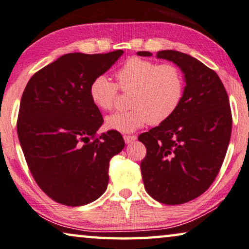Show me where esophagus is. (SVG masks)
I'll return each instance as SVG.
<instances>
[{
    "instance_id": "esophagus-1",
    "label": "esophagus",
    "mask_w": 249,
    "mask_h": 249,
    "mask_svg": "<svg viewBox=\"0 0 249 249\" xmlns=\"http://www.w3.org/2000/svg\"><path fill=\"white\" fill-rule=\"evenodd\" d=\"M124 142L125 143H128V145H129V143H131V142H135V140L137 139V137L136 136H124Z\"/></svg>"
}]
</instances>
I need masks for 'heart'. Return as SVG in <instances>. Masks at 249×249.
Here are the masks:
<instances>
[{
  "mask_svg": "<svg viewBox=\"0 0 249 249\" xmlns=\"http://www.w3.org/2000/svg\"><path fill=\"white\" fill-rule=\"evenodd\" d=\"M116 78L118 86L106 75L96 76L89 84V95L95 107L109 111L116 103L118 86L121 91H132V109L111 114L106 120L107 128L122 133L168 120L178 109L184 94L182 71L173 64L135 57L119 68Z\"/></svg>",
  "mask_w": 249,
  "mask_h": 249,
  "instance_id": "obj_1",
  "label": "heart"
}]
</instances>
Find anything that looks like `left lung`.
I'll list each match as a JSON object with an SVG mask.
<instances>
[{
    "label": "left lung",
    "instance_id": "1",
    "mask_svg": "<svg viewBox=\"0 0 249 249\" xmlns=\"http://www.w3.org/2000/svg\"><path fill=\"white\" fill-rule=\"evenodd\" d=\"M156 57L179 67L184 74V94L168 120L139 136L147 149L140 168L143 185L153 199L182 204L200 196L217 178L231 135V110L214 71L176 50H161Z\"/></svg>",
    "mask_w": 249,
    "mask_h": 249
}]
</instances>
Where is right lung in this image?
Instances as JSON below:
<instances>
[{
	"mask_svg": "<svg viewBox=\"0 0 249 249\" xmlns=\"http://www.w3.org/2000/svg\"><path fill=\"white\" fill-rule=\"evenodd\" d=\"M122 53H66L38 71L24 89L18 137L35 181L56 202L78 207L106 192L109 161L124 142L116 130L96 137L103 118L89 88Z\"/></svg>",
	"mask_w": 249,
	"mask_h": 249,
	"instance_id": "right-lung-1",
	"label": "right lung"
}]
</instances>
